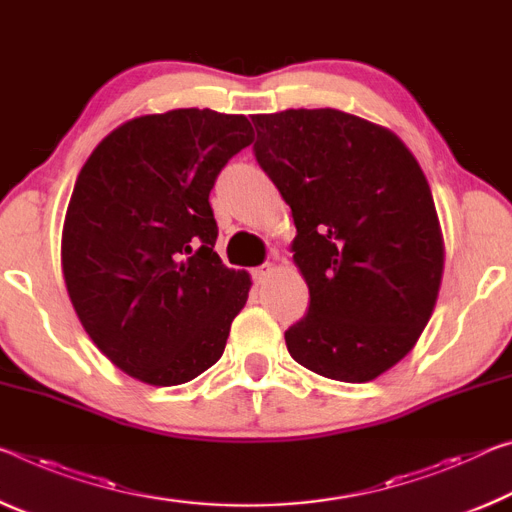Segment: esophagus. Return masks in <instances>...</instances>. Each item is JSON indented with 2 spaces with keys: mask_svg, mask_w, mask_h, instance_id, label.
Instances as JSON below:
<instances>
[{
  "mask_svg": "<svg viewBox=\"0 0 512 512\" xmlns=\"http://www.w3.org/2000/svg\"><path fill=\"white\" fill-rule=\"evenodd\" d=\"M271 273H273V264H264V266H259V269L253 271V278H255L257 282H264L266 278H269Z\"/></svg>",
  "mask_w": 512,
  "mask_h": 512,
  "instance_id": "obj_1",
  "label": "esophagus"
}]
</instances>
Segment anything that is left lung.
<instances>
[{
  "label": "left lung",
  "instance_id": "obj_1",
  "mask_svg": "<svg viewBox=\"0 0 512 512\" xmlns=\"http://www.w3.org/2000/svg\"><path fill=\"white\" fill-rule=\"evenodd\" d=\"M255 157L291 207L310 310L289 355L342 383L401 362L435 310L444 237L431 186L387 127L339 109L257 113Z\"/></svg>",
  "mask_w": 512,
  "mask_h": 512
}]
</instances>
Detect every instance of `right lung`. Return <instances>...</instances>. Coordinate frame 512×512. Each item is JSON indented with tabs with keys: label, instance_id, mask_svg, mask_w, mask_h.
Returning a JSON list of instances; mask_svg holds the SVG:
<instances>
[{
	"label": "right lung",
	"instance_id": "add662e5",
	"mask_svg": "<svg viewBox=\"0 0 512 512\" xmlns=\"http://www.w3.org/2000/svg\"><path fill=\"white\" fill-rule=\"evenodd\" d=\"M239 113L173 109L113 129L81 166L61 234L70 303L93 344L145 385L221 360L250 275L214 253L216 175L253 143Z\"/></svg>",
	"mask_w": 512,
	"mask_h": 512
}]
</instances>
